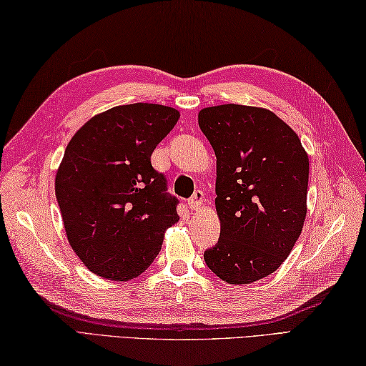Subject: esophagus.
I'll return each instance as SVG.
<instances>
[{
    "label": "esophagus",
    "instance_id": "1",
    "mask_svg": "<svg viewBox=\"0 0 366 366\" xmlns=\"http://www.w3.org/2000/svg\"><path fill=\"white\" fill-rule=\"evenodd\" d=\"M203 206H204V193L198 190L195 192V195L189 199V207L193 212H199L201 209H203Z\"/></svg>",
    "mask_w": 366,
    "mask_h": 366
}]
</instances>
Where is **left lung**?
Masks as SVG:
<instances>
[{
  "label": "left lung",
  "instance_id": "obj_1",
  "mask_svg": "<svg viewBox=\"0 0 366 366\" xmlns=\"http://www.w3.org/2000/svg\"><path fill=\"white\" fill-rule=\"evenodd\" d=\"M217 157L220 239L207 267L229 285L267 277L290 256L307 217L310 162L297 134L262 107L224 104L198 113Z\"/></svg>",
  "mask_w": 366,
  "mask_h": 366
}]
</instances>
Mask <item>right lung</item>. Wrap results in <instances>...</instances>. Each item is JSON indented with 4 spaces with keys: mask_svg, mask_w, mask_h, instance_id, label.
Segmentation results:
<instances>
[{
    "mask_svg": "<svg viewBox=\"0 0 366 366\" xmlns=\"http://www.w3.org/2000/svg\"><path fill=\"white\" fill-rule=\"evenodd\" d=\"M157 104L113 107L69 142L54 193L69 244L92 274L114 282L142 275L177 223L176 198L151 155L179 119Z\"/></svg>",
    "mask_w": 366,
    "mask_h": 366,
    "instance_id": "obj_1",
    "label": "right lung"
}]
</instances>
